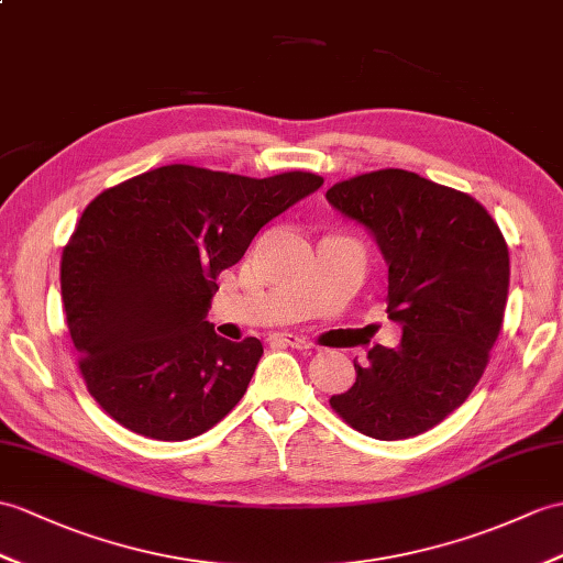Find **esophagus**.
<instances>
[{"mask_svg": "<svg viewBox=\"0 0 563 563\" xmlns=\"http://www.w3.org/2000/svg\"><path fill=\"white\" fill-rule=\"evenodd\" d=\"M271 343L283 345V347H295V350H307L311 343L302 335H295V333H273L271 335Z\"/></svg>", "mask_w": 563, "mask_h": 563, "instance_id": "34e87169", "label": "esophagus"}]
</instances>
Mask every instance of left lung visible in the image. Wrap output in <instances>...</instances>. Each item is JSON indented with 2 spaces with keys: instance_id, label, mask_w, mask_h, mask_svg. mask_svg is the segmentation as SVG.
<instances>
[{
  "instance_id": "obj_1",
  "label": "left lung",
  "mask_w": 563,
  "mask_h": 563,
  "mask_svg": "<svg viewBox=\"0 0 563 563\" xmlns=\"http://www.w3.org/2000/svg\"><path fill=\"white\" fill-rule=\"evenodd\" d=\"M325 199L367 228L388 266L398 347L374 345L331 408L360 434L398 441L461 408L485 374L508 297V246L473 196L408 169L338 181Z\"/></svg>"
}]
</instances>
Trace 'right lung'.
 Instances as JSON below:
<instances>
[{
	"instance_id": "right-lung-1",
	"label": "right lung",
	"mask_w": 563,
	"mask_h": 563,
	"mask_svg": "<svg viewBox=\"0 0 563 563\" xmlns=\"http://www.w3.org/2000/svg\"><path fill=\"white\" fill-rule=\"evenodd\" d=\"M321 185L299 169L254 179L165 165L86 206L62 252V302L88 394L114 422L185 441L240 402L264 345L216 335V278Z\"/></svg>"
}]
</instances>
